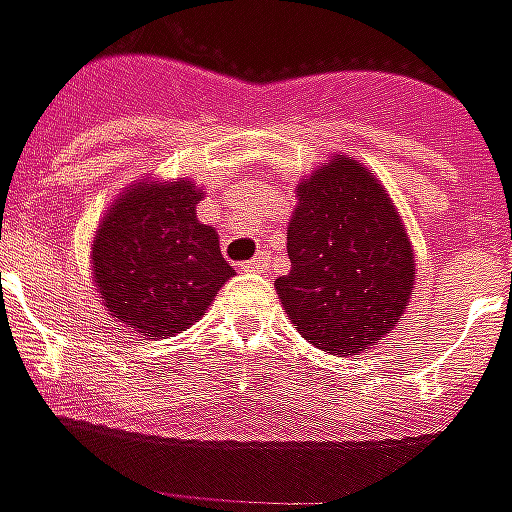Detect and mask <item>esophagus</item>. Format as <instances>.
<instances>
[{
	"instance_id": "34e87169",
	"label": "esophagus",
	"mask_w": 512,
	"mask_h": 512,
	"mask_svg": "<svg viewBox=\"0 0 512 512\" xmlns=\"http://www.w3.org/2000/svg\"><path fill=\"white\" fill-rule=\"evenodd\" d=\"M240 270L242 272H264L267 270V253H259V256L251 261H242Z\"/></svg>"
}]
</instances>
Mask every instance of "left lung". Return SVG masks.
<instances>
[{
	"mask_svg": "<svg viewBox=\"0 0 512 512\" xmlns=\"http://www.w3.org/2000/svg\"><path fill=\"white\" fill-rule=\"evenodd\" d=\"M286 234L292 270L275 281L300 335L327 354H357L390 333L409 302L414 256L384 188L333 158L297 188Z\"/></svg>",
	"mask_w": 512,
	"mask_h": 512,
	"instance_id": "obj_1",
	"label": "left lung"
}]
</instances>
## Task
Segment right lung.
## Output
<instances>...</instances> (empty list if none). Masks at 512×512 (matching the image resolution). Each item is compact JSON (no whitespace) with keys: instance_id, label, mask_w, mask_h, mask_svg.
<instances>
[{"instance_id":"add662e5","label":"right lung","mask_w":512,"mask_h":512,"mask_svg":"<svg viewBox=\"0 0 512 512\" xmlns=\"http://www.w3.org/2000/svg\"><path fill=\"white\" fill-rule=\"evenodd\" d=\"M188 179L141 182L108 210L92 248L106 308L136 333L174 335L204 316L234 270L218 234L196 218Z\"/></svg>"}]
</instances>
